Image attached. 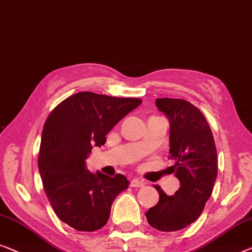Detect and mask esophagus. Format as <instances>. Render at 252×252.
Instances as JSON below:
<instances>
[{
	"label": "esophagus",
	"instance_id": "34e87169",
	"mask_svg": "<svg viewBox=\"0 0 252 252\" xmlns=\"http://www.w3.org/2000/svg\"><path fill=\"white\" fill-rule=\"evenodd\" d=\"M131 186H132V187H143L144 182H143V180H140V179L134 178V179L131 180Z\"/></svg>",
	"mask_w": 252,
	"mask_h": 252
}]
</instances>
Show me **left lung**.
<instances>
[{
    "mask_svg": "<svg viewBox=\"0 0 252 252\" xmlns=\"http://www.w3.org/2000/svg\"><path fill=\"white\" fill-rule=\"evenodd\" d=\"M158 108L170 123L169 158L180 187L166 195L160 186L157 205L146 212L148 224L161 232L187 227L198 218L217 178V150L209 123L202 112L184 99L158 98Z\"/></svg>",
    "mask_w": 252,
    "mask_h": 252,
    "instance_id": "obj_1",
    "label": "left lung"
}]
</instances>
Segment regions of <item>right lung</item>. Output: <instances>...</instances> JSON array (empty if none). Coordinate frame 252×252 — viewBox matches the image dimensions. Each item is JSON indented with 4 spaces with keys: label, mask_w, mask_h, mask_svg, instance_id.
<instances>
[{
    "label": "right lung",
    "mask_w": 252,
    "mask_h": 252,
    "mask_svg": "<svg viewBox=\"0 0 252 252\" xmlns=\"http://www.w3.org/2000/svg\"><path fill=\"white\" fill-rule=\"evenodd\" d=\"M141 104L139 98H118L79 92L56 106L42 131L38 170L44 192L60 220L81 232L106 225L115 197L129 187L123 175L109 177L86 168L91 148Z\"/></svg>",
    "instance_id": "obj_1"
}]
</instances>
